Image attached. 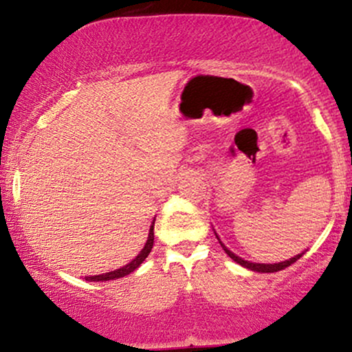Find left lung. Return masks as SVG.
Here are the masks:
<instances>
[{
	"label": "left lung",
	"mask_w": 352,
	"mask_h": 352,
	"mask_svg": "<svg viewBox=\"0 0 352 352\" xmlns=\"http://www.w3.org/2000/svg\"><path fill=\"white\" fill-rule=\"evenodd\" d=\"M217 238H218V236H217ZM220 245H221V248L225 250V253H227L228 256L232 258L233 261H236L238 265L245 266V268L252 270V272H258V273H274V272H281V270L288 268L289 265H293L294 261L300 260V258L302 256V253H301V254H296V256L289 258V260L281 261V263H273V265H266V263H252V261H246V260H243V258L236 256V254L233 253V252H230V250H228L227 246H225L223 243H221V241H220Z\"/></svg>",
	"instance_id": "8db88e82"
}]
</instances>
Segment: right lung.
<instances>
[{
	"label": "right lung",
	"instance_id": "add662e5",
	"mask_svg": "<svg viewBox=\"0 0 352 352\" xmlns=\"http://www.w3.org/2000/svg\"><path fill=\"white\" fill-rule=\"evenodd\" d=\"M152 246H153V223L151 227V232H148L147 243H145L142 252L137 254V256L131 261V263L122 266V268H119V270H114V272H109V273H104V274H96V276H86V280L87 281H109V280H117V278L127 276V274H131L132 272H134V270H137L140 265L144 263V260L148 256V253H151Z\"/></svg>",
	"mask_w": 352,
	"mask_h": 352
}]
</instances>
